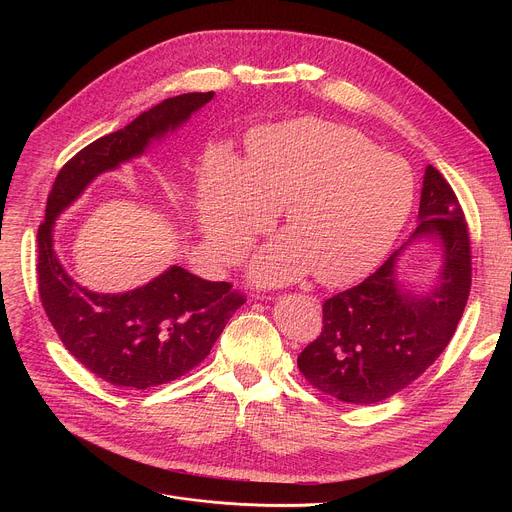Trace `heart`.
Returning <instances> with one entry per match:
<instances>
[{"mask_svg": "<svg viewBox=\"0 0 512 512\" xmlns=\"http://www.w3.org/2000/svg\"><path fill=\"white\" fill-rule=\"evenodd\" d=\"M413 198L405 160L350 127L300 119L255 133L243 166L225 150L210 152L198 216L214 253L235 263L283 206L287 235L257 257L253 275L277 283L314 269L316 279L338 285L385 257Z\"/></svg>", "mask_w": 512, "mask_h": 512, "instance_id": "obj_1", "label": "heart"}]
</instances>
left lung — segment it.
Instances as JSON below:
<instances>
[{"instance_id":"obj_1","label":"left lung","mask_w":512,"mask_h":512,"mask_svg":"<svg viewBox=\"0 0 512 512\" xmlns=\"http://www.w3.org/2000/svg\"><path fill=\"white\" fill-rule=\"evenodd\" d=\"M417 237L442 241L440 283L425 296L401 289V247L367 279L328 298L320 336L298 356L314 389L344 403H379L421 377L450 344L470 296L472 253L458 196L433 166L423 176Z\"/></svg>"}]
</instances>
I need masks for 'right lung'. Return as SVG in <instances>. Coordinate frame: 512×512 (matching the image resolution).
Returning a JSON list of instances; mask_svg holds the SVG:
<instances>
[{"label":"right lung","instance_id":"1","mask_svg":"<svg viewBox=\"0 0 512 512\" xmlns=\"http://www.w3.org/2000/svg\"><path fill=\"white\" fill-rule=\"evenodd\" d=\"M214 97L186 93L143 111L123 129L99 137L58 172L38 227V294L64 348L115 387L150 389L184 377L208 356L245 294L229 281H206L174 265L127 294H93L72 279L52 249L54 218L101 172L148 148Z\"/></svg>","mask_w":512,"mask_h":512}]
</instances>
